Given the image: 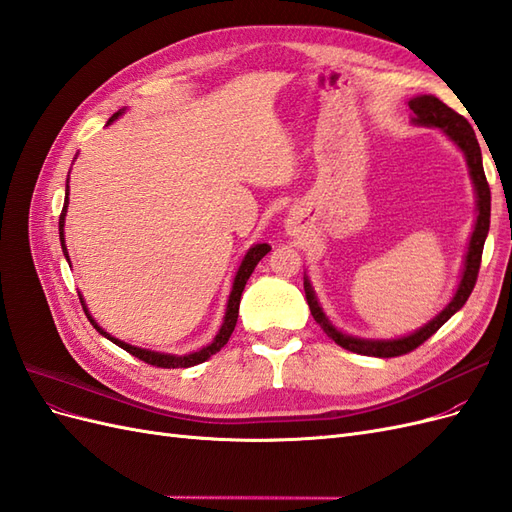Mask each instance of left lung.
<instances>
[{
    "mask_svg": "<svg viewBox=\"0 0 512 512\" xmlns=\"http://www.w3.org/2000/svg\"><path fill=\"white\" fill-rule=\"evenodd\" d=\"M408 106L412 108V113H414V119H412L414 123H418V126H427V128H440L463 151V156H466V162H468V168H470L474 190H476L478 215H476L474 232L470 237L466 265H463V275H461V282H459L455 297L436 318L429 320L425 327L414 331L412 335L399 337V339H363V337L346 335V333L337 331L333 327L329 318L324 316V312H322V307H320L316 294L312 290V284H309L307 277H303V288H305V299H307V305H309V312H312L314 320L320 324V329L327 333L337 346H342V348H346L350 352H356V354L380 356V359H391V356H401V354L412 352L414 348H418L423 342H427V339L433 333H436L448 318H451L455 312H459L463 305H466L468 297L474 290V284H476L478 269H480V258H483V247H485V239H487V232H489V218H491V192H489V183H487L485 170H483V156H480L476 134L468 123V119L459 115V113H455L451 106H446L436 96L412 98L408 102Z\"/></svg>",
    "mask_w": 512,
    "mask_h": 512,
    "instance_id": "8db88e82",
    "label": "left lung"
}]
</instances>
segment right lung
I'll use <instances>...</instances> for the list:
<instances>
[{
    "mask_svg": "<svg viewBox=\"0 0 512 512\" xmlns=\"http://www.w3.org/2000/svg\"><path fill=\"white\" fill-rule=\"evenodd\" d=\"M121 113H123V108H121V111H117L111 119H108V123L115 121ZM66 207H68V190H66L64 209H61V215H59V241H61V250H64V256L68 258V250H66V243H64V220H66ZM269 252H271V245H269V243H258V245L250 247V252L245 254V258H243V262H241V267H239V271H237V275H235V284H232V292H230V297H228L226 316H224V322H222V329H220V333L215 335V339H213V342H211L209 346L200 348L198 352L185 354V356L162 354V352H151V350H143V348L130 346V344H126V342H119V339H115L113 335H108L104 329H100V327H98L96 320L89 316V312H87V307H85L83 299H81V305H83V309H85V314H87L89 322L94 324V329H96L100 335H104L106 339H111L113 344H117L119 348H123L126 352H130L132 356H136V359H141V361H145V363H149V365H153V367H164V369H170V367H173V369H175V367H192V365H198V363H205L211 354L220 352V350L226 346L228 337L232 335V331H235V324H237L239 303H241V292H243V288H245L247 280H250L252 271L256 269L258 262L262 260V256L269 254ZM68 260H70V258H68Z\"/></svg>",
    "mask_w": 512,
    "mask_h": 512,
    "instance_id": "right-lung-1",
    "label": "right lung"
}]
</instances>
